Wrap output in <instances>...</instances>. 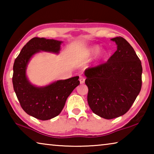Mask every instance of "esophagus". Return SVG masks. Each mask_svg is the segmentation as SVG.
Masks as SVG:
<instances>
[{
	"instance_id": "esophagus-1",
	"label": "esophagus",
	"mask_w": 154,
	"mask_h": 154,
	"mask_svg": "<svg viewBox=\"0 0 154 154\" xmlns=\"http://www.w3.org/2000/svg\"><path fill=\"white\" fill-rule=\"evenodd\" d=\"M79 82H80L81 84H83V83H84V82H85V78L83 77H82V76H81L79 77Z\"/></svg>"
}]
</instances>
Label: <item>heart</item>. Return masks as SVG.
I'll list each match as a JSON object with an SVG mask.
<instances>
[{
    "label": "heart",
    "instance_id": "b5f03b06",
    "mask_svg": "<svg viewBox=\"0 0 154 154\" xmlns=\"http://www.w3.org/2000/svg\"><path fill=\"white\" fill-rule=\"evenodd\" d=\"M88 53L90 55H96L95 60L96 62H100L106 56V52L105 50H100V47L98 45H94L88 49Z\"/></svg>",
    "mask_w": 154,
    "mask_h": 154
}]
</instances>
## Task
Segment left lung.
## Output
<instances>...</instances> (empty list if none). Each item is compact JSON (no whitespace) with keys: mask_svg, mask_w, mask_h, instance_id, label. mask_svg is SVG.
<instances>
[{"mask_svg":"<svg viewBox=\"0 0 154 154\" xmlns=\"http://www.w3.org/2000/svg\"><path fill=\"white\" fill-rule=\"evenodd\" d=\"M117 51L107 62L85 70L91 110L106 119L118 118L131 107L141 89V62L122 37L111 39Z\"/></svg>","mask_w":154,"mask_h":154,"instance_id":"1","label":"left lung"}]
</instances>
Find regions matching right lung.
Masks as SVG:
<instances>
[{
	"label": "right lung",
	"instance_id": "1",
	"mask_svg": "<svg viewBox=\"0 0 154 154\" xmlns=\"http://www.w3.org/2000/svg\"><path fill=\"white\" fill-rule=\"evenodd\" d=\"M61 41L35 37L22 49L14 64L12 82L22 108L27 114L41 120H48L60 113L67 98L79 85V77L57 80L45 86H36L26 75L28 63L41 51L58 54Z\"/></svg>",
	"mask_w": 154,
	"mask_h": 154
}]
</instances>
